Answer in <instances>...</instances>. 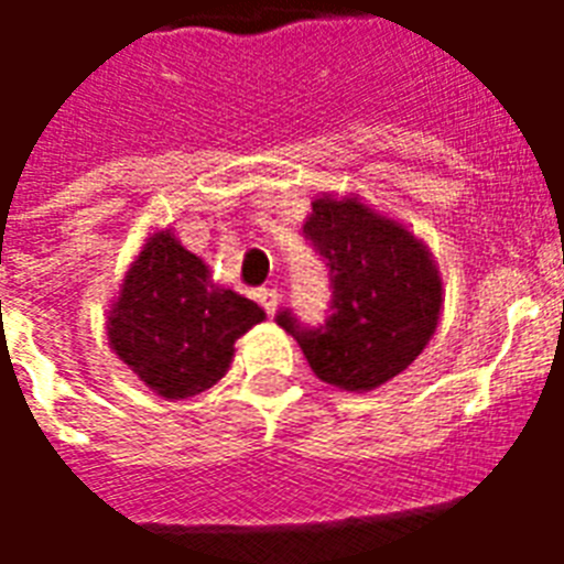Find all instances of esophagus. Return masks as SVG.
<instances>
[{
  "mask_svg": "<svg viewBox=\"0 0 564 564\" xmlns=\"http://www.w3.org/2000/svg\"><path fill=\"white\" fill-rule=\"evenodd\" d=\"M257 301H260V307H263L269 316H274V310L281 304V292L274 290V286H263V290H257Z\"/></svg>",
  "mask_w": 564,
  "mask_h": 564,
  "instance_id": "34e87169",
  "label": "esophagus"
}]
</instances>
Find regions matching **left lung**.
I'll use <instances>...</instances> for the list:
<instances>
[{
    "label": "left lung",
    "instance_id": "left-lung-1",
    "mask_svg": "<svg viewBox=\"0 0 564 564\" xmlns=\"http://www.w3.org/2000/svg\"><path fill=\"white\" fill-rule=\"evenodd\" d=\"M304 239L327 265L322 325L292 310L274 322L299 339L310 369L348 392H371L410 366L438 325L442 281L419 239L357 198L313 202Z\"/></svg>",
    "mask_w": 564,
    "mask_h": 564
}]
</instances>
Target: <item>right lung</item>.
<instances>
[{
  "label": "right lung",
  "instance_id": "1",
  "mask_svg": "<svg viewBox=\"0 0 564 564\" xmlns=\"http://www.w3.org/2000/svg\"><path fill=\"white\" fill-rule=\"evenodd\" d=\"M263 318L254 301L213 286L207 265L161 230L128 269L108 336L145 386L178 401L210 389L228 371L234 343Z\"/></svg>",
  "mask_w": 564,
  "mask_h": 564
}]
</instances>
